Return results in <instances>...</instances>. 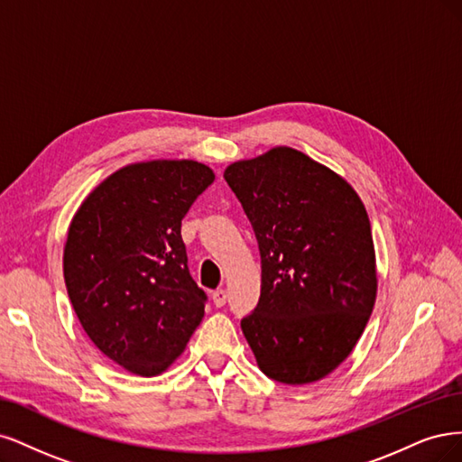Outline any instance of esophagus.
<instances>
[{"label":"esophagus","mask_w":462,"mask_h":462,"mask_svg":"<svg viewBox=\"0 0 462 462\" xmlns=\"http://www.w3.org/2000/svg\"><path fill=\"white\" fill-rule=\"evenodd\" d=\"M213 303L217 305V307H222V305H225L226 303V291L225 290H215L213 291Z\"/></svg>","instance_id":"esophagus-1"}]
</instances>
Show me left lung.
<instances>
[{"label": "left lung", "instance_id": "8db88e82", "mask_svg": "<svg viewBox=\"0 0 462 462\" xmlns=\"http://www.w3.org/2000/svg\"><path fill=\"white\" fill-rule=\"evenodd\" d=\"M225 180L261 253V297L242 330L259 368L309 383L347 359L376 300L370 220L355 189L291 147L237 161Z\"/></svg>", "mask_w": 462, "mask_h": 462}]
</instances>
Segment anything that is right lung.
<instances>
[{
	"label": "right lung",
	"instance_id": "add662e5",
	"mask_svg": "<svg viewBox=\"0 0 462 462\" xmlns=\"http://www.w3.org/2000/svg\"><path fill=\"white\" fill-rule=\"evenodd\" d=\"M215 180L196 161H150L103 180L74 215L63 257L74 312L96 347L140 376L165 370L207 293L188 269L182 218Z\"/></svg>",
	"mask_w": 462,
	"mask_h": 462
}]
</instances>
